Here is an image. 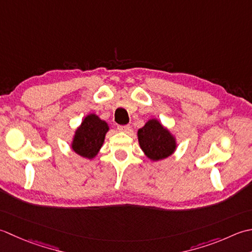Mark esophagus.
<instances>
[{
    "instance_id": "34e87169",
    "label": "esophagus",
    "mask_w": 252,
    "mask_h": 252,
    "mask_svg": "<svg viewBox=\"0 0 252 252\" xmlns=\"http://www.w3.org/2000/svg\"><path fill=\"white\" fill-rule=\"evenodd\" d=\"M117 129L122 132H128L130 130V126L129 125H120L119 127H117Z\"/></svg>"
}]
</instances>
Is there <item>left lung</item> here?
Returning <instances> with one entry per match:
<instances>
[{
  "label": "left lung",
  "mask_w": 252,
  "mask_h": 252,
  "mask_svg": "<svg viewBox=\"0 0 252 252\" xmlns=\"http://www.w3.org/2000/svg\"><path fill=\"white\" fill-rule=\"evenodd\" d=\"M138 141L141 150L152 161L168 158L177 147L175 137L156 119L149 120L138 130Z\"/></svg>",
  "instance_id": "obj_1"
}]
</instances>
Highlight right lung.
I'll list each match as a JSON object with an SVG mask.
<instances>
[{
  "label": "right lung",
  "mask_w": 252,
  "mask_h": 252,
  "mask_svg": "<svg viewBox=\"0 0 252 252\" xmlns=\"http://www.w3.org/2000/svg\"><path fill=\"white\" fill-rule=\"evenodd\" d=\"M109 129L107 123L102 121L97 115L94 113L87 115L75 131L71 149L80 157L94 158L103 145Z\"/></svg>",
  "instance_id": "1"
}]
</instances>
